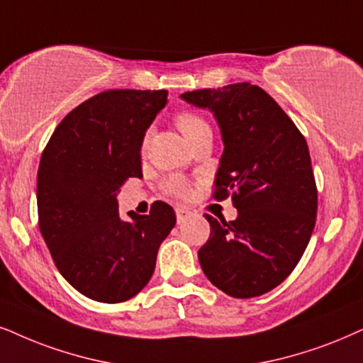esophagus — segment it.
Segmentation results:
<instances>
[{"label": "esophagus", "mask_w": 363, "mask_h": 363, "mask_svg": "<svg viewBox=\"0 0 363 363\" xmlns=\"http://www.w3.org/2000/svg\"><path fill=\"white\" fill-rule=\"evenodd\" d=\"M176 216H177V223H184L187 218L191 216V211L186 209V208H176Z\"/></svg>", "instance_id": "1"}]
</instances>
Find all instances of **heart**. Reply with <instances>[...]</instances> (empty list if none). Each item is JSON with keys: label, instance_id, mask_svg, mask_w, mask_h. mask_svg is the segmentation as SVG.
I'll return each mask as SVG.
<instances>
[{"label": "heart", "instance_id": "1", "mask_svg": "<svg viewBox=\"0 0 363 363\" xmlns=\"http://www.w3.org/2000/svg\"><path fill=\"white\" fill-rule=\"evenodd\" d=\"M176 125L179 130L182 132V135L186 137L187 142H189L192 137L201 130V128L209 127L208 122H206L203 117L197 116L196 112H191V110H182V112L177 113ZM164 186H166L167 192H171V194H176V196H184L187 192V184L181 177H169Z\"/></svg>", "mask_w": 363, "mask_h": 363}]
</instances>
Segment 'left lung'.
<instances>
[{
	"label": "left lung",
	"mask_w": 363,
	"mask_h": 363,
	"mask_svg": "<svg viewBox=\"0 0 363 363\" xmlns=\"http://www.w3.org/2000/svg\"><path fill=\"white\" fill-rule=\"evenodd\" d=\"M181 99L214 113L224 142L214 197L231 196L238 209L229 223L204 214L211 235L197 253L201 268L229 296L264 295L295 269L315 228L318 194L305 137L247 82Z\"/></svg>",
	"instance_id": "obj_1"
}]
</instances>
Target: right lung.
I'll use <instances>...</instances> for the list:
<instances>
[{"mask_svg":"<svg viewBox=\"0 0 363 363\" xmlns=\"http://www.w3.org/2000/svg\"><path fill=\"white\" fill-rule=\"evenodd\" d=\"M167 90H107L58 123L40 159L38 226L58 272L82 295L121 303L149 283L160 242L176 224L167 203L118 216L117 194L142 177L140 147Z\"/></svg>","mask_w":363,"mask_h":363,"instance_id":"1","label":"right lung"}]
</instances>
